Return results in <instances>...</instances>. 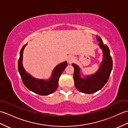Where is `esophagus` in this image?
<instances>
[{
  "instance_id": "esophagus-1",
  "label": "esophagus",
  "mask_w": 128,
  "mask_h": 128,
  "mask_svg": "<svg viewBox=\"0 0 128 128\" xmlns=\"http://www.w3.org/2000/svg\"><path fill=\"white\" fill-rule=\"evenodd\" d=\"M75 58L74 56H68V62L69 63H72V62H73L75 60Z\"/></svg>"
}]
</instances>
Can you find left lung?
I'll return each instance as SVG.
<instances>
[{"label": "left lung", "instance_id": "obj_1", "mask_svg": "<svg viewBox=\"0 0 128 128\" xmlns=\"http://www.w3.org/2000/svg\"><path fill=\"white\" fill-rule=\"evenodd\" d=\"M96 37L97 41L99 42V47L103 52L102 61L97 71L93 74L84 75L78 65L75 63L72 64L74 68V80L75 88L78 91L84 94H93L101 89L107 83L112 70L113 61L109 48L103 43L100 37Z\"/></svg>", "mask_w": 128, "mask_h": 128}]
</instances>
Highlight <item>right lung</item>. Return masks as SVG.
<instances>
[{
    "label": "right lung",
    "instance_id": "1",
    "mask_svg": "<svg viewBox=\"0 0 128 128\" xmlns=\"http://www.w3.org/2000/svg\"><path fill=\"white\" fill-rule=\"evenodd\" d=\"M27 44L28 43L21 48L18 60V72L24 84L30 91L41 96L53 94L58 88L59 78L68 66L66 61L57 65L52 72L51 76L48 80L35 78L26 72L23 66V53Z\"/></svg>",
    "mask_w": 128,
    "mask_h": 128
}]
</instances>
